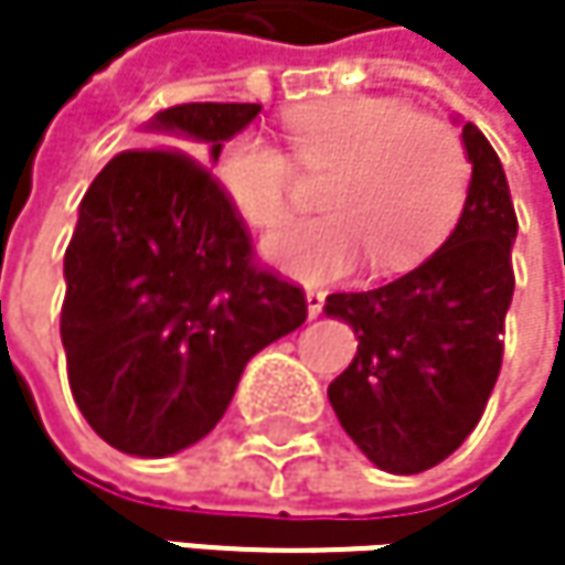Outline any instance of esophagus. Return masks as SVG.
<instances>
[{"instance_id": "1", "label": "esophagus", "mask_w": 565, "mask_h": 565, "mask_svg": "<svg viewBox=\"0 0 565 565\" xmlns=\"http://www.w3.org/2000/svg\"><path fill=\"white\" fill-rule=\"evenodd\" d=\"M303 300H307V313H310V317H317V313L323 310V300H327V294H323V290H313V287H310V290L303 294Z\"/></svg>"}]
</instances>
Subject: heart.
<instances>
[{"label": "heart", "mask_w": 565, "mask_h": 565, "mask_svg": "<svg viewBox=\"0 0 565 565\" xmlns=\"http://www.w3.org/2000/svg\"><path fill=\"white\" fill-rule=\"evenodd\" d=\"M297 167L327 175L317 218L290 222L262 245L265 258L300 281H330L370 255L373 268H402L425 255L461 215L468 157L458 134L393 97H340L287 117ZM218 182L258 228L278 225L297 170L281 147L245 130L218 153Z\"/></svg>", "instance_id": "obj_1"}]
</instances>
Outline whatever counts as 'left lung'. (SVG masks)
<instances>
[{"label": "left lung", "instance_id": "8db88e82", "mask_svg": "<svg viewBox=\"0 0 565 565\" xmlns=\"http://www.w3.org/2000/svg\"><path fill=\"white\" fill-rule=\"evenodd\" d=\"M461 140L471 179L445 245L395 281L323 303L360 340L327 390L330 405L356 448L390 475L428 471L461 448L501 373L516 215L488 137L465 124Z\"/></svg>", "mask_w": 565, "mask_h": 565}]
</instances>
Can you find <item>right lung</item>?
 Listing matches in <instances>:
<instances>
[{
	"instance_id": "right-lung-1",
	"label": "right lung",
	"mask_w": 565,
	"mask_h": 565,
	"mask_svg": "<svg viewBox=\"0 0 565 565\" xmlns=\"http://www.w3.org/2000/svg\"><path fill=\"white\" fill-rule=\"evenodd\" d=\"M258 114L262 104L160 110L143 130L195 157L127 150L81 199L61 343L81 415L124 455L167 458L205 438L248 360L307 317L300 287L252 265L248 232L209 175Z\"/></svg>"
}]
</instances>
